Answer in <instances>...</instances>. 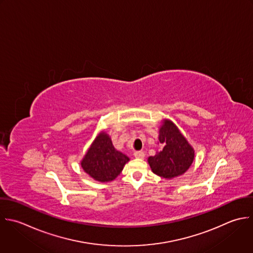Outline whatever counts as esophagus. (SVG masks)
<instances>
[{
    "instance_id": "obj_1",
    "label": "esophagus",
    "mask_w": 253,
    "mask_h": 253,
    "mask_svg": "<svg viewBox=\"0 0 253 253\" xmlns=\"http://www.w3.org/2000/svg\"><path fill=\"white\" fill-rule=\"evenodd\" d=\"M134 156L137 159H144L145 158V153L143 151H137V152L134 153Z\"/></svg>"
}]
</instances>
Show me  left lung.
Here are the masks:
<instances>
[{"label":"left lung","mask_w":253,"mask_h":253,"mask_svg":"<svg viewBox=\"0 0 253 253\" xmlns=\"http://www.w3.org/2000/svg\"><path fill=\"white\" fill-rule=\"evenodd\" d=\"M159 140L164 146L163 150L148 159L153 172L164 178L183 174L194 160L192 147L169 120H166L162 125Z\"/></svg>","instance_id":"1"}]
</instances>
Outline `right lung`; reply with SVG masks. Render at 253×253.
Returning a JSON list of instances; mask_svg holds the SVG:
<instances>
[{
	"label": "right lung",
	"instance_id": "right-lung-1",
	"mask_svg": "<svg viewBox=\"0 0 253 253\" xmlns=\"http://www.w3.org/2000/svg\"><path fill=\"white\" fill-rule=\"evenodd\" d=\"M128 161L129 158L115 150L109 136L102 132L96 137L81 165L90 177L107 182L120 174Z\"/></svg>",
	"mask_w": 253,
	"mask_h": 253
}]
</instances>
